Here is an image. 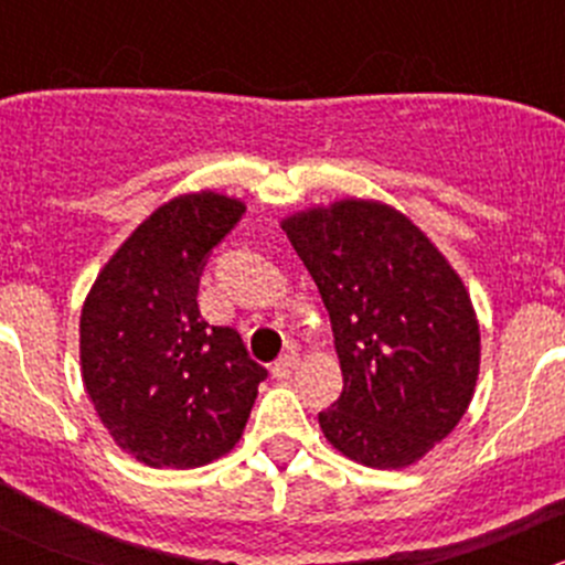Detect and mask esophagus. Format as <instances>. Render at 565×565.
<instances>
[{
  "label": "esophagus",
  "mask_w": 565,
  "mask_h": 565,
  "mask_svg": "<svg viewBox=\"0 0 565 565\" xmlns=\"http://www.w3.org/2000/svg\"><path fill=\"white\" fill-rule=\"evenodd\" d=\"M298 361H300L298 352L287 350L281 358H278L276 363H273V369H270L273 377H289V374L295 372V366H298Z\"/></svg>",
  "instance_id": "34e87169"
}]
</instances>
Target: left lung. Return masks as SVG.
Returning <instances> with one entry per match:
<instances>
[{"label":"left lung","mask_w":565,"mask_h":565,"mask_svg":"<svg viewBox=\"0 0 565 565\" xmlns=\"http://www.w3.org/2000/svg\"><path fill=\"white\" fill-rule=\"evenodd\" d=\"M333 324L344 391L319 413L330 446L377 470L440 443L476 391L481 335L446 256L402 213L344 199L281 224Z\"/></svg>","instance_id":"obj_1"}]
</instances>
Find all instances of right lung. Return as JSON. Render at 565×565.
Masks as SVG:
<instances>
[{"instance_id": "right-lung-1", "label": "right lung", "mask_w": 565, "mask_h": 565, "mask_svg": "<svg viewBox=\"0 0 565 565\" xmlns=\"http://www.w3.org/2000/svg\"><path fill=\"white\" fill-rule=\"evenodd\" d=\"M202 191L158 207L95 278L82 309V377L108 435L150 467H202L241 440L267 369L241 333L207 324L199 276L243 218Z\"/></svg>"}]
</instances>
